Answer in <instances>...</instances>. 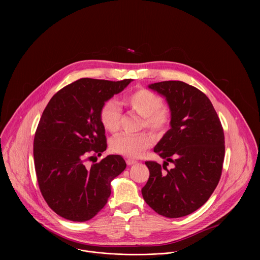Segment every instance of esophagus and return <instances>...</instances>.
<instances>
[{"label":"esophagus","instance_id":"esophagus-1","mask_svg":"<svg viewBox=\"0 0 260 260\" xmlns=\"http://www.w3.org/2000/svg\"><path fill=\"white\" fill-rule=\"evenodd\" d=\"M126 163H127V165H133V164L137 163V161H136V160H133V159H130V158H128V159L126 160Z\"/></svg>","mask_w":260,"mask_h":260}]
</instances>
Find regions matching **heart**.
I'll use <instances>...</instances> for the list:
<instances>
[{
  "instance_id": "1",
  "label": "heart",
  "mask_w": 260,
  "mask_h": 260,
  "mask_svg": "<svg viewBox=\"0 0 260 260\" xmlns=\"http://www.w3.org/2000/svg\"><path fill=\"white\" fill-rule=\"evenodd\" d=\"M124 102L133 110L142 116L141 127L147 128L154 133L163 132L171 120V112L163 104L162 98L155 92L140 88L128 93ZM121 109L116 101L107 100L101 107L99 118L102 126L109 132H116L120 126ZM153 144V138L147 132L137 134L120 133L114 136L110 142L113 152L130 157L138 158Z\"/></svg>"
}]
</instances>
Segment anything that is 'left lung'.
Returning a JSON list of instances; mask_svg holds the SVG:
<instances>
[{"mask_svg":"<svg viewBox=\"0 0 260 260\" xmlns=\"http://www.w3.org/2000/svg\"><path fill=\"white\" fill-rule=\"evenodd\" d=\"M149 88L166 98L171 129L154 148L165 159L163 167L145 162L150 175L142 195L158 214L178 218L201 207L220 180L225 153L222 125L208 97L197 88L181 81L158 82ZM169 161L174 164L171 170L166 167Z\"/></svg>","mask_w":260,"mask_h":260,"instance_id":"left-lung-1","label":"left lung"}]
</instances>
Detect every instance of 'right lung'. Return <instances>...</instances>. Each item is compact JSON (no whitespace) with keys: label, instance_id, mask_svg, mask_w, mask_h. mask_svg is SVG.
I'll list each match as a JSON object with an SVG mask.
<instances>
[{"label":"right lung","instance_id":"right-lung-1","mask_svg":"<svg viewBox=\"0 0 260 260\" xmlns=\"http://www.w3.org/2000/svg\"><path fill=\"white\" fill-rule=\"evenodd\" d=\"M131 81L79 79L58 91L42 114L34 138L38 184L49 207L65 219L93 218L108 201L112 180L126 168L120 155L87 162L107 148L102 105Z\"/></svg>","mask_w":260,"mask_h":260}]
</instances>
